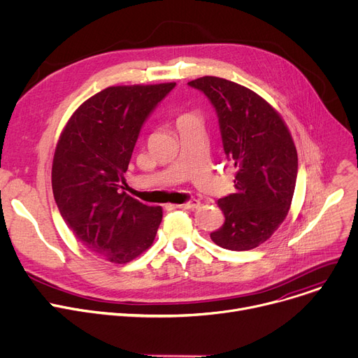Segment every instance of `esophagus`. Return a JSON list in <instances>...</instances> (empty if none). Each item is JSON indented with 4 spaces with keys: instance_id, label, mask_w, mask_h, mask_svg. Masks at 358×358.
<instances>
[{
    "instance_id": "obj_1",
    "label": "esophagus",
    "mask_w": 358,
    "mask_h": 358,
    "mask_svg": "<svg viewBox=\"0 0 358 358\" xmlns=\"http://www.w3.org/2000/svg\"><path fill=\"white\" fill-rule=\"evenodd\" d=\"M201 205V202L198 199H191L187 201L185 203H180V205H175V208H183V209H195Z\"/></svg>"
}]
</instances>
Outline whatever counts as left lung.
Masks as SVG:
<instances>
[{
    "label": "left lung",
    "mask_w": 358,
    "mask_h": 358,
    "mask_svg": "<svg viewBox=\"0 0 358 358\" xmlns=\"http://www.w3.org/2000/svg\"><path fill=\"white\" fill-rule=\"evenodd\" d=\"M214 107L236 194L218 199L225 221L211 238L222 248L251 250L285 221L295 192L298 153L280 115L256 92L217 76L187 82Z\"/></svg>",
    "instance_id": "obj_1"
}]
</instances>
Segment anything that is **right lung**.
Wrapping results in <instances>:
<instances>
[{
  "label": "right lung",
  "mask_w": 358,
  "mask_h": 358,
  "mask_svg": "<svg viewBox=\"0 0 358 358\" xmlns=\"http://www.w3.org/2000/svg\"><path fill=\"white\" fill-rule=\"evenodd\" d=\"M176 83L110 87L73 113L53 159L52 187L59 213L76 240L111 263H127L149 248L162 208L121 192L141 127Z\"/></svg>",
  "instance_id": "right-lung-1"
}]
</instances>
